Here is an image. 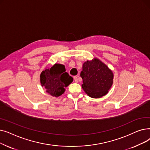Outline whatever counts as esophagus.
<instances>
[{"instance_id": "esophagus-1", "label": "esophagus", "mask_w": 150, "mask_h": 150, "mask_svg": "<svg viewBox=\"0 0 150 150\" xmlns=\"http://www.w3.org/2000/svg\"><path fill=\"white\" fill-rule=\"evenodd\" d=\"M74 80L75 82H78V76H74Z\"/></svg>"}]
</instances>
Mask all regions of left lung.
I'll list each match as a JSON object with an SVG mask.
<instances>
[{"mask_svg":"<svg viewBox=\"0 0 150 150\" xmlns=\"http://www.w3.org/2000/svg\"><path fill=\"white\" fill-rule=\"evenodd\" d=\"M80 76L83 83L82 88L94 98L105 96L113 83L112 71L97 58L84 63Z\"/></svg>","mask_w":150,"mask_h":150,"instance_id":"1","label":"left lung"}]
</instances>
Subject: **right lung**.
Masks as SVG:
<instances>
[{
  "label": "right lung",
  "mask_w": 150,
  "mask_h": 150,
  "mask_svg": "<svg viewBox=\"0 0 150 150\" xmlns=\"http://www.w3.org/2000/svg\"><path fill=\"white\" fill-rule=\"evenodd\" d=\"M41 83L46 92L53 97H59L64 92L65 88L72 83L73 78L66 72L64 65L55 64L51 68L42 71Z\"/></svg>",
  "instance_id": "obj_1"
}]
</instances>
